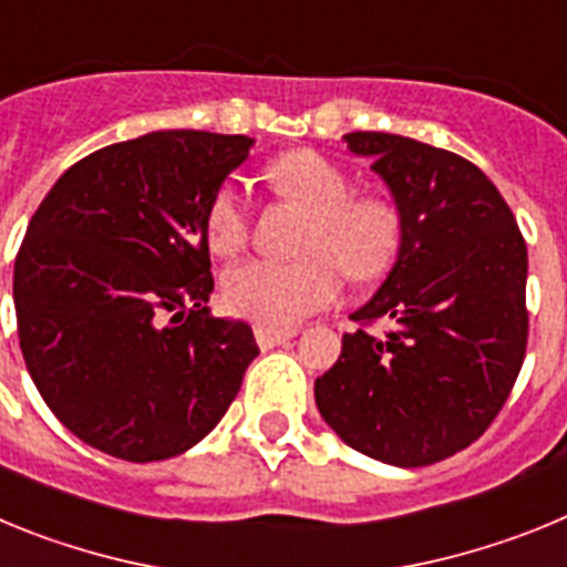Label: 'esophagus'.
Listing matches in <instances>:
<instances>
[{"label":"esophagus","mask_w":567,"mask_h":567,"mask_svg":"<svg viewBox=\"0 0 567 567\" xmlns=\"http://www.w3.org/2000/svg\"><path fill=\"white\" fill-rule=\"evenodd\" d=\"M295 329H272V327H255V340L260 349H275V346L287 343L295 338Z\"/></svg>","instance_id":"34e87169"}]
</instances>
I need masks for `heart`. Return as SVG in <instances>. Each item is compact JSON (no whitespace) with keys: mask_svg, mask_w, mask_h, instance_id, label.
<instances>
[{"mask_svg":"<svg viewBox=\"0 0 567 567\" xmlns=\"http://www.w3.org/2000/svg\"><path fill=\"white\" fill-rule=\"evenodd\" d=\"M280 202L309 209L298 249L307 258L235 264L224 272V303L260 327L284 329L334 303L343 275L374 280L392 267L403 244V213L378 193L352 195L354 184L340 164L315 150H292L267 167ZM213 252L233 255L247 244L249 207L238 184H224L207 207Z\"/></svg>","mask_w":567,"mask_h":567,"instance_id":"1","label":"heart"}]
</instances>
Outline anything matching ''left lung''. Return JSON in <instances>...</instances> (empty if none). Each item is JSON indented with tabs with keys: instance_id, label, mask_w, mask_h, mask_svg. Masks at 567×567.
Masks as SVG:
<instances>
[{
	"instance_id": "1",
	"label": "left lung",
	"mask_w": 567,
	"mask_h": 567,
	"mask_svg": "<svg viewBox=\"0 0 567 567\" xmlns=\"http://www.w3.org/2000/svg\"><path fill=\"white\" fill-rule=\"evenodd\" d=\"M403 213L392 272L352 312L315 403L354 452L417 468L463 452L497 417L525 360L528 249L488 175L392 133L343 135ZM374 319L385 336L362 329Z\"/></svg>"
}]
</instances>
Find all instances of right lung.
<instances>
[{
	"instance_id": "right-lung-1",
	"label": "right lung",
	"mask_w": 567,
	"mask_h": 567,
	"mask_svg": "<svg viewBox=\"0 0 567 567\" xmlns=\"http://www.w3.org/2000/svg\"><path fill=\"white\" fill-rule=\"evenodd\" d=\"M255 138L158 130L90 153L53 184L13 267L22 358L82 443L127 463L213 432L258 343L213 318L207 207Z\"/></svg>"
}]
</instances>
